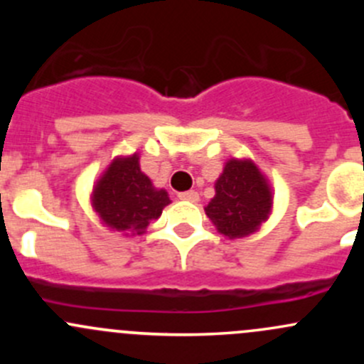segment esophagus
I'll return each instance as SVG.
<instances>
[{"label":"esophagus","instance_id":"34e87169","mask_svg":"<svg viewBox=\"0 0 364 364\" xmlns=\"http://www.w3.org/2000/svg\"><path fill=\"white\" fill-rule=\"evenodd\" d=\"M178 197L181 200H188V203H199V193L193 192V190H190V192H181Z\"/></svg>","mask_w":364,"mask_h":364}]
</instances>
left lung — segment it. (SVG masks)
Here are the masks:
<instances>
[{
    "label": "left lung",
    "mask_w": 364,
    "mask_h": 364,
    "mask_svg": "<svg viewBox=\"0 0 364 364\" xmlns=\"http://www.w3.org/2000/svg\"><path fill=\"white\" fill-rule=\"evenodd\" d=\"M220 234L240 240L257 232L273 211L269 179L250 159H230L215 183V197L204 208Z\"/></svg>",
    "instance_id": "left-lung-1"
}]
</instances>
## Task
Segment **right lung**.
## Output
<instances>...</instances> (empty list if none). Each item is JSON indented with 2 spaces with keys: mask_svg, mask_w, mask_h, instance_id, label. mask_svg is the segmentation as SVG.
<instances>
[{
  "mask_svg": "<svg viewBox=\"0 0 364 364\" xmlns=\"http://www.w3.org/2000/svg\"><path fill=\"white\" fill-rule=\"evenodd\" d=\"M168 204V193L156 188L141 171L139 153L116 156L91 192V205L100 222L111 230L123 232V236L144 234Z\"/></svg>",
  "mask_w": 364,
  "mask_h": 364,
  "instance_id": "add662e5",
  "label": "right lung"
}]
</instances>
